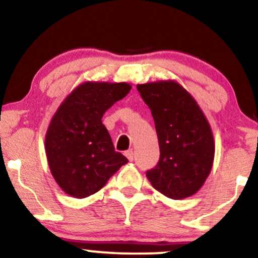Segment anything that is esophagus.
<instances>
[{"instance_id":"obj_1","label":"esophagus","mask_w":258,"mask_h":258,"mask_svg":"<svg viewBox=\"0 0 258 258\" xmlns=\"http://www.w3.org/2000/svg\"><path fill=\"white\" fill-rule=\"evenodd\" d=\"M125 156L127 157V159H128V161H132L133 160V151H132V149H131V150L125 151Z\"/></svg>"}]
</instances>
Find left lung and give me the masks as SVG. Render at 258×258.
Returning a JSON list of instances; mask_svg holds the SVG:
<instances>
[{
  "label": "left lung",
  "mask_w": 258,
  "mask_h": 258,
  "mask_svg": "<svg viewBox=\"0 0 258 258\" xmlns=\"http://www.w3.org/2000/svg\"><path fill=\"white\" fill-rule=\"evenodd\" d=\"M137 90L153 114L160 145L159 163L147 178L166 197H191L212 172V127L196 99L174 80L138 84Z\"/></svg>",
  "instance_id": "8db88e82"
}]
</instances>
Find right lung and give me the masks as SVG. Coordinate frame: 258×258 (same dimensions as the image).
I'll use <instances>...</instances> for the list:
<instances>
[{"label":"right lung","mask_w":258,"mask_h":258,"mask_svg":"<svg viewBox=\"0 0 258 258\" xmlns=\"http://www.w3.org/2000/svg\"><path fill=\"white\" fill-rule=\"evenodd\" d=\"M131 88L127 83L85 82L52 116L45 135L46 160L55 181L70 196L96 194L128 162L114 149L102 116Z\"/></svg>","instance_id":"add662e5"}]
</instances>
